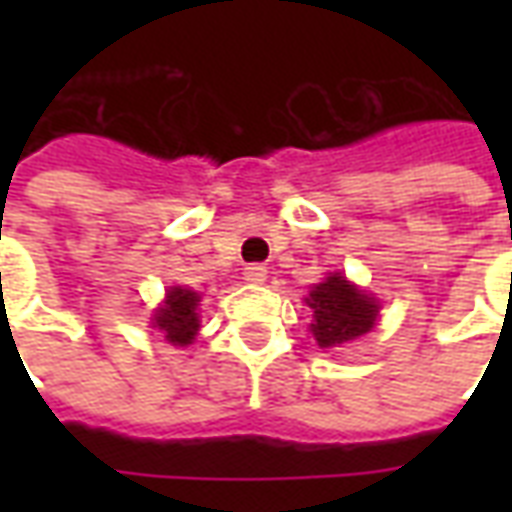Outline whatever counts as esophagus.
Listing matches in <instances>:
<instances>
[{"label": "esophagus", "mask_w": 512, "mask_h": 512, "mask_svg": "<svg viewBox=\"0 0 512 512\" xmlns=\"http://www.w3.org/2000/svg\"><path fill=\"white\" fill-rule=\"evenodd\" d=\"M268 271L266 266H260V263H249V266L244 268V279L246 282H252V285H260V282H266Z\"/></svg>", "instance_id": "esophagus-1"}]
</instances>
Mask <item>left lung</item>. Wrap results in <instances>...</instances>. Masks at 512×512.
Listing matches in <instances>:
<instances>
[{"instance_id": "1", "label": "left lung", "mask_w": 512, "mask_h": 512, "mask_svg": "<svg viewBox=\"0 0 512 512\" xmlns=\"http://www.w3.org/2000/svg\"><path fill=\"white\" fill-rule=\"evenodd\" d=\"M307 304L315 312L312 334L321 348H337L376 326L378 304L340 274L315 285Z\"/></svg>"}]
</instances>
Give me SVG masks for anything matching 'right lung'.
I'll list each match as a JSON object with an SVG mask.
<instances>
[{"instance_id":"obj_1","label":"right lung","mask_w":512,"mask_h":512,"mask_svg":"<svg viewBox=\"0 0 512 512\" xmlns=\"http://www.w3.org/2000/svg\"><path fill=\"white\" fill-rule=\"evenodd\" d=\"M197 301L200 296L194 290L186 288H172L167 293V301L164 307L156 312V323L161 332L167 334L169 343L175 345H189L194 340V334L200 329V321H197Z\"/></svg>"}]
</instances>
